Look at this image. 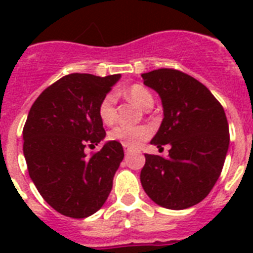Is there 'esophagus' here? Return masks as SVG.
Returning a JSON list of instances; mask_svg holds the SVG:
<instances>
[{"label":"esophagus","mask_w":253,"mask_h":253,"mask_svg":"<svg viewBox=\"0 0 253 253\" xmlns=\"http://www.w3.org/2000/svg\"><path fill=\"white\" fill-rule=\"evenodd\" d=\"M123 148H125V152H126V154H130V151H131V148H130V147H127V146H123Z\"/></svg>","instance_id":"esophagus-1"}]
</instances>
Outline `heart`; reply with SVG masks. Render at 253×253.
<instances>
[{
    "label": "heart",
    "mask_w": 253,
    "mask_h": 253,
    "mask_svg": "<svg viewBox=\"0 0 253 253\" xmlns=\"http://www.w3.org/2000/svg\"><path fill=\"white\" fill-rule=\"evenodd\" d=\"M127 98L132 101L135 105L142 107L146 110L154 105V97L150 90L143 85L134 84L128 86L125 90ZM98 117L101 122L105 125H111L115 119V97L114 94H106L101 99L98 105ZM151 130L146 126L127 127V126H117L109 132V139L119 142L123 146L127 147H138L146 139L150 138Z\"/></svg>",
    "instance_id": "heart-1"
}]
</instances>
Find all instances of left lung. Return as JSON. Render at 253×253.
<instances>
[{
	"instance_id": "left-lung-1",
	"label": "left lung",
	"mask_w": 253,
	"mask_h": 253,
	"mask_svg": "<svg viewBox=\"0 0 253 253\" xmlns=\"http://www.w3.org/2000/svg\"><path fill=\"white\" fill-rule=\"evenodd\" d=\"M144 85L162 99L160 128L151 144H169L168 158L146 154L140 182L155 204L182 210L200 204L218 181L228 146L222 105L200 81L176 69L143 73Z\"/></svg>"
}]
</instances>
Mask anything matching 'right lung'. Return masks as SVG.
Returning a JSON list of instances; mask_svg holds the SVG:
<instances>
[{"instance_id": "1", "label": "right lung", "mask_w": 253, "mask_h": 253, "mask_svg": "<svg viewBox=\"0 0 253 253\" xmlns=\"http://www.w3.org/2000/svg\"><path fill=\"white\" fill-rule=\"evenodd\" d=\"M121 75L72 73L43 90L23 127V155L30 178L47 204L71 218H86L102 208L123 160V147L109 140L87 158L106 132L98 117L101 99Z\"/></svg>"}]
</instances>
